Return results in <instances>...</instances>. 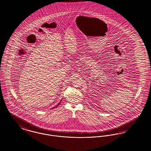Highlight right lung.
<instances>
[{
	"mask_svg": "<svg viewBox=\"0 0 151 151\" xmlns=\"http://www.w3.org/2000/svg\"><path fill=\"white\" fill-rule=\"evenodd\" d=\"M60 102H59V104H58L57 105V106H55V107H54V108H57V106H58V105H59V104H60Z\"/></svg>",
	"mask_w": 151,
	"mask_h": 151,
	"instance_id": "right-lung-1",
	"label": "right lung"
}]
</instances>
